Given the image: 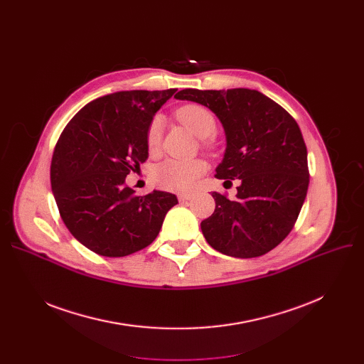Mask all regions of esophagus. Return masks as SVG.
Returning a JSON list of instances; mask_svg holds the SVG:
<instances>
[{
  "label": "esophagus",
  "mask_w": 364,
  "mask_h": 364,
  "mask_svg": "<svg viewBox=\"0 0 364 364\" xmlns=\"http://www.w3.org/2000/svg\"><path fill=\"white\" fill-rule=\"evenodd\" d=\"M193 198V195H188V193H180L178 195V200L180 202H187V200H190Z\"/></svg>",
  "instance_id": "1"
}]
</instances>
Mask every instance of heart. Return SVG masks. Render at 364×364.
Segmentation results:
<instances>
[{
    "mask_svg": "<svg viewBox=\"0 0 364 364\" xmlns=\"http://www.w3.org/2000/svg\"><path fill=\"white\" fill-rule=\"evenodd\" d=\"M176 118L198 139L211 137L217 129V119L214 113L200 105H186L177 109ZM164 131V119L155 117L146 132V143L150 151H156L161 146ZM206 171V165L200 159H176L169 158L158 164L153 169V181L156 186L171 190V192H188L196 180Z\"/></svg>",
    "mask_w": 364,
    "mask_h": 364,
    "instance_id": "heart-1",
    "label": "heart"
}]
</instances>
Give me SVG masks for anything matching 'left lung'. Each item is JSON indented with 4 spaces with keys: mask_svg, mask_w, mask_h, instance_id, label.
<instances>
[{
    "mask_svg": "<svg viewBox=\"0 0 364 364\" xmlns=\"http://www.w3.org/2000/svg\"><path fill=\"white\" fill-rule=\"evenodd\" d=\"M174 97L215 113L227 143L215 177L240 180L233 200L213 193L215 211L200 223L206 242L236 258L272 251L291 233L310 183L307 147L296 121L250 88H187Z\"/></svg>",
    "mask_w": 364,
    "mask_h": 364,
    "instance_id": "8db88e82",
    "label": "left lung"
}]
</instances>
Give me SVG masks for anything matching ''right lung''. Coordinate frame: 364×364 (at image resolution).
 Masks as SVG:
<instances>
[{
  "mask_svg": "<svg viewBox=\"0 0 364 364\" xmlns=\"http://www.w3.org/2000/svg\"><path fill=\"white\" fill-rule=\"evenodd\" d=\"M177 90L118 91L84 106L55 144L50 178L72 236L103 257H125L149 246L177 196L153 190L136 196L129 171L149 158L146 132Z\"/></svg>",
  "mask_w": 364,
  "mask_h": 364,
  "instance_id": "1",
  "label": "right lung"
}]
</instances>
